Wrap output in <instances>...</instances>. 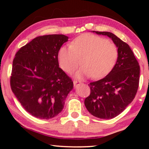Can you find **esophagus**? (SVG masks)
Segmentation results:
<instances>
[{"label": "esophagus", "mask_w": 149, "mask_h": 149, "mask_svg": "<svg viewBox=\"0 0 149 149\" xmlns=\"http://www.w3.org/2000/svg\"><path fill=\"white\" fill-rule=\"evenodd\" d=\"M81 82L79 81H77V80H74L73 81V84H74V86L76 87L78 86V85L80 84Z\"/></svg>", "instance_id": "obj_1"}]
</instances>
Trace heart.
<instances>
[{
	"label": "heart",
	"instance_id": "b5f03b06",
	"mask_svg": "<svg viewBox=\"0 0 149 149\" xmlns=\"http://www.w3.org/2000/svg\"><path fill=\"white\" fill-rule=\"evenodd\" d=\"M118 55V49L113 42L99 36L85 34L75 38L70 47H61L58 61L61 68L68 73L74 72L81 64L83 67L77 77L89 76L96 79L111 72Z\"/></svg>",
	"mask_w": 149,
	"mask_h": 149
}]
</instances>
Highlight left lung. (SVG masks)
<instances>
[{
    "mask_svg": "<svg viewBox=\"0 0 149 149\" xmlns=\"http://www.w3.org/2000/svg\"><path fill=\"white\" fill-rule=\"evenodd\" d=\"M108 36L118 47L116 64L104 78L89 83L90 94L85 105L91 115L110 119L121 113L133 101L140 80V66L130 46L109 32L95 31Z\"/></svg>",
    "mask_w": 149,
    "mask_h": 149,
    "instance_id": "8db88e82",
    "label": "left lung"
}]
</instances>
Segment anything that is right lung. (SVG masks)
Masks as SVG:
<instances>
[{
	"label": "right lung",
	"mask_w": 149,
	"mask_h": 149,
	"mask_svg": "<svg viewBox=\"0 0 149 149\" xmlns=\"http://www.w3.org/2000/svg\"><path fill=\"white\" fill-rule=\"evenodd\" d=\"M63 34L34 38L13 61L10 85L22 107L36 118L49 119L64 109L73 82L59 67L58 52L68 40Z\"/></svg>",
	"instance_id": "1"
}]
</instances>
